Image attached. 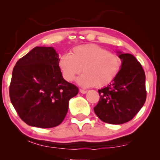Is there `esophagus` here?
<instances>
[{
  "label": "esophagus",
  "instance_id": "obj_1",
  "mask_svg": "<svg viewBox=\"0 0 160 160\" xmlns=\"http://www.w3.org/2000/svg\"><path fill=\"white\" fill-rule=\"evenodd\" d=\"M79 91H80V92L82 93V94H85V93L87 92V90H84V89H80Z\"/></svg>",
  "mask_w": 160,
  "mask_h": 160
}]
</instances>
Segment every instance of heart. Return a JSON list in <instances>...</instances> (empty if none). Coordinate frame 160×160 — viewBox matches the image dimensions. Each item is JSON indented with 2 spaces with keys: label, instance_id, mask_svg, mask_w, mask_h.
I'll use <instances>...</instances> for the list:
<instances>
[{
  "label": "heart",
  "instance_id": "b5f03b06",
  "mask_svg": "<svg viewBox=\"0 0 160 160\" xmlns=\"http://www.w3.org/2000/svg\"><path fill=\"white\" fill-rule=\"evenodd\" d=\"M59 67L63 78L73 82L76 76L84 72L77 79L83 87H102L111 84L121 69L119 57L97 44L78 46L71 53L60 56Z\"/></svg>",
  "mask_w": 160,
  "mask_h": 160
}]
</instances>
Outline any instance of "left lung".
Masks as SVG:
<instances>
[{
    "label": "left lung",
    "instance_id": "8db88e82",
    "mask_svg": "<svg viewBox=\"0 0 160 160\" xmlns=\"http://www.w3.org/2000/svg\"><path fill=\"white\" fill-rule=\"evenodd\" d=\"M121 69L115 79L98 90L100 100L94 111L100 120L121 124L130 121L145 103V72L132 54L117 52Z\"/></svg>",
    "mask_w": 160,
    "mask_h": 160
}]
</instances>
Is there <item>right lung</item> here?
<instances>
[{"instance_id":"1","label":"right lung","mask_w":160,"mask_h":160,"mask_svg":"<svg viewBox=\"0 0 160 160\" xmlns=\"http://www.w3.org/2000/svg\"><path fill=\"white\" fill-rule=\"evenodd\" d=\"M59 55L53 47H36L19 59L13 69L11 102L30 126L51 128L64 120L78 87L63 78Z\"/></svg>"}]
</instances>
